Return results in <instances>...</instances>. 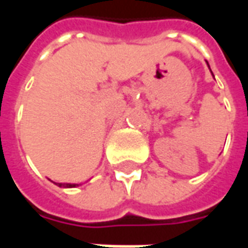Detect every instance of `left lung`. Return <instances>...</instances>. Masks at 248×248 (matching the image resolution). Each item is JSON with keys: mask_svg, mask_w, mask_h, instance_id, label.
I'll list each match as a JSON object with an SVG mask.
<instances>
[{"mask_svg": "<svg viewBox=\"0 0 248 248\" xmlns=\"http://www.w3.org/2000/svg\"><path fill=\"white\" fill-rule=\"evenodd\" d=\"M207 62V61H206ZM207 66H208V69H210V65H208V62H207ZM211 74H213V71H211Z\"/></svg>", "mask_w": 248, "mask_h": 248, "instance_id": "1", "label": "left lung"}]
</instances>
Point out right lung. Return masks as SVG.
I'll return each instance as SVG.
<instances>
[{
    "mask_svg": "<svg viewBox=\"0 0 248 248\" xmlns=\"http://www.w3.org/2000/svg\"><path fill=\"white\" fill-rule=\"evenodd\" d=\"M60 187H65V188H71V187H77L79 186V185H77V183H57Z\"/></svg>",
    "mask_w": 248,
    "mask_h": 248,
    "instance_id": "right-lung-1",
    "label": "right lung"
}]
</instances>
